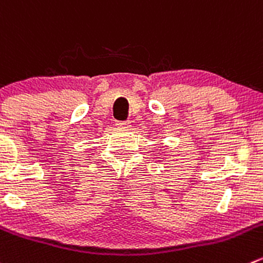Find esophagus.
<instances>
[{
	"instance_id": "1",
	"label": "esophagus",
	"mask_w": 263,
	"mask_h": 263,
	"mask_svg": "<svg viewBox=\"0 0 263 263\" xmlns=\"http://www.w3.org/2000/svg\"><path fill=\"white\" fill-rule=\"evenodd\" d=\"M117 126L122 127V128H129V127H131V123H129L128 121H126V122H118V123H117Z\"/></svg>"
}]
</instances>
